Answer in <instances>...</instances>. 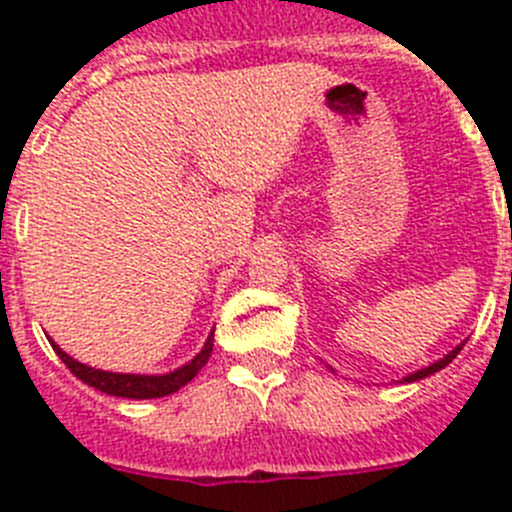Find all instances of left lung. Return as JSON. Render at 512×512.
Here are the masks:
<instances>
[{
  "label": "left lung",
  "instance_id": "left-lung-1",
  "mask_svg": "<svg viewBox=\"0 0 512 512\" xmlns=\"http://www.w3.org/2000/svg\"><path fill=\"white\" fill-rule=\"evenodd\" d=\"M461 348H464V343H459V346L454 348V351H449V354L443 356L441 361H436V364H431V366H425V369H420V372H413V374H408V377L402 379V382H418V379H425V377H431V374H436L438 369H443V366H449L451 361L456 359V354H459Z\"/></svg>",
  "mask_w": 512,
  "mask_h": 512
}]
</instances>
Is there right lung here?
I'll use <instances>...</instances> for the list:
<instances>
[{"label":"right lung","instance_id":"1","mask_svg":"<svg viewBox=\"0 0 512 512\" xmlns=\"http://www.w3.org/2000/svg\"><path fill=\"white\" fill-rule=\"evenodd\" d=\"M212 336H215V333H210V336H207L202 351L194 356L189 364L179 366V369H174V372H169V374L102 372V369H94V366H87V364H81V361L71 359V356L66 354V351H61V348H58L53 341H51V346H53V351L58 354V359L69 366L71 374H74V377H79L84 384H89V387H94V390L107 392V395H112V397H128V400H153V397H166V395H171V392L182 390L184 384H189L194 377H197V372H200L202 366L207 364V359H210V354H212Z\"/></svg>","mask_w":512,"mask_h":512}]
</instances>
